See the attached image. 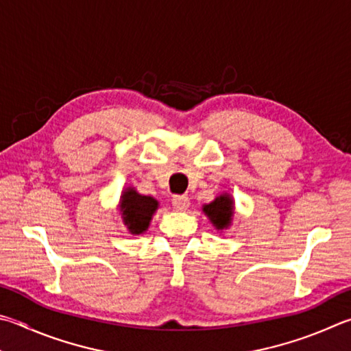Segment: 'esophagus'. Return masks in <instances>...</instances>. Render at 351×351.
<instances>
[{
	"mask_svg": "<svg viewBox=\"0 0 351 351\" xmlns=\"http://www.w3.org/2000/svg\"><path fill=\"white\" fill-rule=\"evenodd\" d=\"M171 204H173V208L176 210H187V207L190 206V199L186 195H176L171 199Z\"/></svg>",
	"mask_w": 351,
	"mask_h": 351,
	"instance_id": "34e87169",
	"label": "esophagus"
}]
</instances>
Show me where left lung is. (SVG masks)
Returning a JSON list of instances; mask_svg holds the SVG:
<instances>
[{"mask_svg": "<svg viewBox=\"0 0 351 351\" xmlns=\"http://www.w3.org/2000/svg\"><path fill=\"white\" fill-rule=\"evenodd\" d=\"M204 212L216 228L228 227L233 216V201L228 195H221L213 202L204 206Z\"/></svg>", "mask_w": 351, "mask_h": 351, "instance_id": "obj_1", "label": "left lung"}]
</instances>
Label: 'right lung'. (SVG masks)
I'll return each instance as SVG.
<instances>
[{"mask_svg":"<svg viewBox=\"0 0 351 351\" xmlns=\"http://www.w3.org/2000/svg\"><path fill=\"white\" fill-rule=\"evenodd\" d=\"M121 197V212L127 228L133 234H141L147 230L152 215L158 208V201L152 196L139 195L133 189H127Z\"/></svg>","mask_w":351,"mask_h":351,"instance_id":"add662e5","label":"right lung"}]
</instances>
